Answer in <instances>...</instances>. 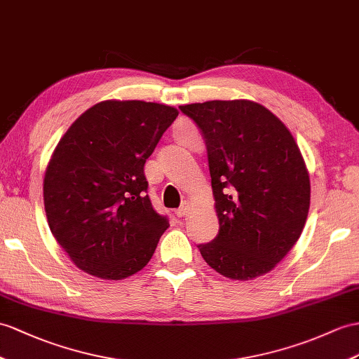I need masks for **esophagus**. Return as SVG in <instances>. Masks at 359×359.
<instances>
[{
    "instance_id": "34e87169",
    "label": "esophagus",
    "mask_w": 359,
    "mask_h": 359,
    "mask_svg": "<svg viewBox=\"0 0 359 359\" xmlns=\"http://www.w3.org/2000/svg\"><path fill=\"white\" fill-rule=\"evenodd\" d=\"M189 212V204L187 203H182L181 207H178L177 210H175V215H177L178 217H184Z\"/></svg>"
}]
</instances>
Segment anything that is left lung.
Listing matches in <instances>:
<instances>
[{
	"label": "left lung",
	"instance_id": "8db88e82",
	"mask_svg": "<svg viewBox=\"0 0 359 359\" xmlns=\"http://www.w3.org/2000/svg\"><path fill=\"white\" fill-rule=\"evenodd\" d=\"M199 128L219 233L198 245L217 273L250 280L269 273L299 241L311 203L303 156L287 128L250 100L180 107Z\"/></svg>",
	"mask_w": 359,
	"mask_h": 359
}]
</instances>
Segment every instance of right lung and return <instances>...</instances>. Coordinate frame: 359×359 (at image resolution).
Masks as SVG:
<instances>
[{"mask_svg": "<svg viewBox=\"0 0 359 359\" xmlns=\"http://www.w3.org/2000/svg\"><path fill=\"white\" fill-rule=\"evenodd\" d=\"M178 111L142 100H107L60 138L43 178L50 230L85 273L120 280L151 260L168 216L147 196L144 163Z\"/></svg>", "mask_w": 359, "mask_h": 359, "instance_id": "obj_1", "label": "right lung"}]
</instances>
